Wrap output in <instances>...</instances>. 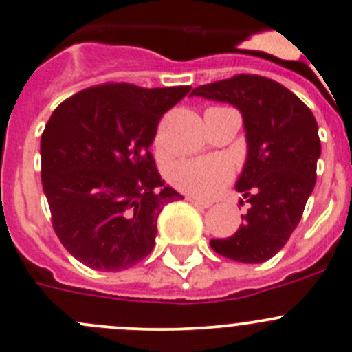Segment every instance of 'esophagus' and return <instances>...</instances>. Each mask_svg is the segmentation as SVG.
<instances>
[{
	"mask_svg": "<svg viewBox=\"0 0 352 352\" xmlns=\"http://www.w3.org/2000/svg\"><path fill=\"white\" fill-rule=\"evenodd\" d=\"M187 199H189L192 205L199 206V208H210V206H212V201H205V199L195 198V196H187Z\"/></svg>",
	"mask_w": 352,
	"mask_h": 352,
	"instance_id": "esophagus-1",
	"label": "esophagus"
}]
</instances>
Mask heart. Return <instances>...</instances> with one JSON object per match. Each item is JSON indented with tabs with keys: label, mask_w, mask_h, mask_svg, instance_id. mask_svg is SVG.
<instances>
[{
	"label": "heart",
	"mask_w": 352,
	"mask_h": 352,
	"mask_svg": "<svg viewBox=\"0 0 352 352\" xmlns=\"http://www.w3.org/2000/svg\"><path fill=\"white\" fill-rule=\"evenodd\" d=\"M231 177V168L221 160H182L170 168V180L187 195H215Z\"/></svg>",
	"instance_id": "1"
}]
</instances>
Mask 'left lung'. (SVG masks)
<instances>
[{
	"instance_id": "8db88e82",
	"label": "left lung",
	"mask_w": 352,
	"mask_h": 352,
	"mask_svg": "<svg viewBox=\"0 0 352 352\" xmlns=\"http://www.w3.org/2000/svg\"><path fill=\"white\" fill-rule=\"evenodd\" d=\"M192 95L234 106L246 133L236 191L250 208L234 234L212 239L210 246L243 264L269 261L287 245L316 184L321 154L316 120L288 88L255 74L201 85Z\"/></svg>"
}]
</instances>
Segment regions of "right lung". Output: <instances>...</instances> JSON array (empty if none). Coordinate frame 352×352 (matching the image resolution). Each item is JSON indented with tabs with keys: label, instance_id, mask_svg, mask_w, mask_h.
<instances>
[{
	"label": "right lung",
	"instance_id": "obj_1",
	"mask_svg": "<svg viewBox=\"0 0 352 352\" xmlns=\"http://www.w3.org/2000/svg\"><path fill=\"white\" fill-rule=\"evenodd\" d=\"M191 87L107 83L64 100L41 135V182L65 250L95 271H123L153 252L157 215L182 195L156 170L161 116Z\"/></svg>",
	"mask_w": 352,
	"mask_h": 352
}]
</instances>
